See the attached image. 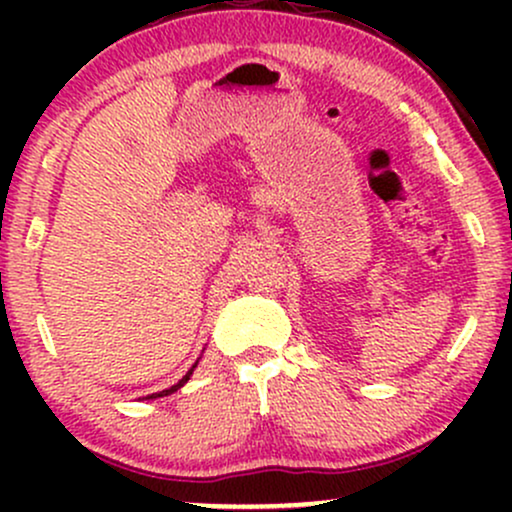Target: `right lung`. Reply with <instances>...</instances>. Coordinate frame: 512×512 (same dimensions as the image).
<instances>
[{
  "instance_id": "add662e5",
  "label": "right lung",
  "mask_w": 512,
  "mask_h": 512,
  "mask_svg": "<svg viewBox=\"0 0 512 512\" xmlns=\"http://www.w3.org/2000/svg\"><path fill=\"white\" fill-rule=\"evenodd\" d=\"M195 368H197V363H195V366H192L190 370H187V373H185V375H182V380H178V383H175V385H170V387H168V390L154 392V395H149V397H146V399H156V397H168V395H173V392H178V390H180V387H182V385H185V383H187V380H190L192 370H195Z\"/></svg>"
}]
</instances>
